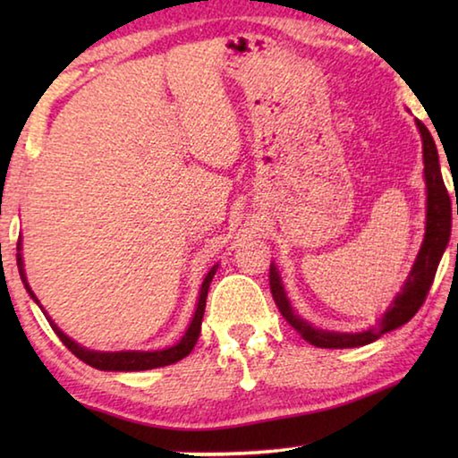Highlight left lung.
<instances>
[{"instance_id":"1","label":"left lung","mask_w":458,"mask_h":458,"mask_svg":"<svg viewBox=\"0 0 458 458\" xmlns=\"http://www.w3.org/2000/svg\"><path fill=\"white\" fill-rule=\"evenodd\" d=\"M416 127L420 131L422 137V161H424V183H426V228H424V240L420 250L416 254V260L410 270L404 284H402L400 293L394 297L390 307L386 313L379 317L374 327L360 333H339V331H327L313 327L311 323L305 321L303 317L294 313L289 297H286L284 284L281 273L275 262H270V293L278 307V311L289 321L294 331L301 337L315 347L321 350H345V347H360L368 345L384 333H390L394 329L402 327L418 313L422 307L426 294L430 291V284L437 275L438 262L451 240V226H453V208L451 198H448L446 185L443 180V172H440L438 164V151L434 145V139L430 131L424 127V123L416 119ZM458 216V206H456Z\"/></svg>"}]
</instances>
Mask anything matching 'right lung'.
<instances>
[{"label":"right lung","mask_w":458,"mask_h":458,"mask_svg":"<svg viewBox=\"0 0 458 458\" xmlns=\"http://www.w3.org/2000/svg\"><path fill=\"white\" fill-rule=\"evenodd\" d=\"M15 257H18V270H20L21 283H24L30 297L34 299V303L42 309V313L46 315V319H48L50 327L60 337L62 344H64L68 350L76 355V358L82 360L84 363H89L90 368H97L103 371H143V369H153V368H164V366H169V363L183 360L185 355H190V352L193 350V345H196V341L199 337V331H201V319H204V311H206L208 289H210L212 278L216 275V270H218V262H216V265L208 270V275L204 276V283H201V286H199L196 311H193L188 329H185L182 339L177 341V344H174L172 347H165V350H155V352H133V350H129V352H95V350H87V347H82L81 344H76L74 339L68 337L66 333L52 321V317L44 311V307L40 305V301H38V297L34 294L32 286L28 284L24 257H21V238L18 240V254H15Z\"/></svg>","instance_id":"add662e5"}]
</instances>
